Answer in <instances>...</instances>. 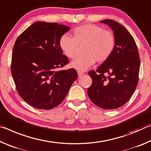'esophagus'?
<instances>
[{
  "instance_id": "34e87169",
  "label": "esophagus",
  "mask_w": 151,
  "mask_h": 151,
  "mask_svg": "<svg viewBox=\"0 0 151 151\" xmlns=\"http://www.w3.org/2000/svg\"><path fill=\"white\" fill-rule=\"evenodd\" d=\"M78 73L79 77H80V76H81L83 74V73L82 72V71H78Z\"/></svg>"
}]
</instances>
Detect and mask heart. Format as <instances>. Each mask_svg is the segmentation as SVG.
<instances>
[{"label": "heart", "instance_id": "obj_1", "mask_svg": "<svg viewBox=\"0 0 151 151\" xmlns=\"http://www.w3.org/2000/svg\"><path fill=\"white\" fill-rule=\"evenodd\" d=\"M73 37L64 34L59 41L61 51L68 58L73 59L77 54L78 45H85L84 55L73 60L70 63L78 71H86L91 68L96 61L103 63L108 60L114 50L116 40L112 31L93 24H83L73 30Z\"/></svg>", "mask_w": 151, "mask_h": 151}]
</instances>
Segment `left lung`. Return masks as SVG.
Instances as JSON below:
<instances>
[{"mask_svg": "<svg viewBox=\"0 0 151 151\" xmlns=\"http://www.w3.org/2000/svg\"><path fill=\"white\" fill-rule=\"evenodd\" d=\"M108 24L114 35V50L96 71H89L92 83L88 90L91 101L102 109H116L125 104L138 81L140 57L135 41L124 26L111 19Z\"/></svg>", "mask_w": 151, "mask_h": 151, "instance_id": "obj_1", "label": "left lung"}]
</instances>
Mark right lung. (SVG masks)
I'll return each mask as SVG.
<instances>
[{"instance_id":"add662e5","label":"right lung","mask_w":151,"mask_h":151,"mask_svg":"<svg viewBox=\"0 0 151 151\" xmlns=\"http://www.w3.org/2000/svg\"><path fill=\"white\" fill-rule=\"evenodd\" d=\"M70 29L57 23L37 21L14 43L12 76L19 96L34 108L50 110L60 104L78 78L75 69L61 70L69 59L59 41Z\"/></svg>"}]
</instances>
